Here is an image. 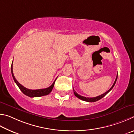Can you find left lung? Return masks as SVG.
<instances>
[{
	"mask_svg": "<svg viewBox=\"0 0 134 134\" xmlns=\"http://www.w3.org/2000/svg\"><path fill=\"white\" fill-rule=\"evenodd\" d=\"M117 78H118V75H116V79H115V82H114L113 85L112 86V87H111V88H110L108 91H107L106 92L104 93H103V94H102V95H99V96H98V97H94V98H86V97H83V96H81L80 95H79V94H78V93H76V92L74 90V88H73L74 93L75 95L77 98H79V99H81V100H85V101H86V102H96V101H97V100L100 99H101V98H102L103 97H104L107 94V93H108V92H109V91H111V90H112V89L114 88L115 84L116 82Z\"/></svg>",
	"mask_w": 134,
	"mask_h": 134,
	"instance_id": "obj_1",
	"label": "left lung"
}]
</instances>
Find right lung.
Here are the masks:
<instances>
[{
    "instance_id": "add662e5",
    "label": "right lung",
    "mask_w": 134,
    "mask_h": 134,
    "mask_svg": "<svg viewBox=\"0 0 134 134\" xmlns=\"http://www.w3.org/2000/svg\"><path fill=\"white\" fill-rule=\"evenodd\" d=\"M12 64H13V62H12V66H11V72H12V75L13 80L15 82V83H16V85H18V87L19 88L20 91H22V92L24 93L25 95H27L29 97H31V98L40 97H42V96L48 95L51 92V91H52V89L54 86V84H55L56 79H55V81L53 82V83L48 88H46L44 89H40V90H29V89H27L26 88L24 87V86L21 85L20 83H19V82L16 80L15 76H14L13 73Z\"/></svg>"
}]
</instances>
